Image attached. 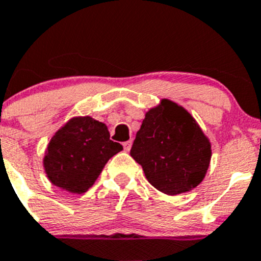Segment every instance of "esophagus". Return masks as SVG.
Here are the masks:
<instances>
[{"label":"esophagus","instance_id":"1","mask_svg":"<svg viewBox=\"0 0 261 261\" xmlns=\"http://www.w3.org/2000/svg\"><path fill=\"white\" fill-rule=\"evenodd\" d=\"M131 145H133V142L131 140H127V142L123 143V148H125V151L128 152L131 149Z\"/></svg>","mask_w":261,"mask_h":261}]
</instances>
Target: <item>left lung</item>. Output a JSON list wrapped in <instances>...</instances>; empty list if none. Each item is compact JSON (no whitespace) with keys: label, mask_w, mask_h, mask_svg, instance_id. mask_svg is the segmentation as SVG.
<instances>
[{"label":"left lung","mask_w":261,"mask_h":261,"mask_svg":"<svg viewBox=\"0 0 261 261\" xmlns=\"http://www.w3.org/2000/svg\"><path fill=\"white\" fill-rule=\"evenodd\" d=\"M148 182L159 191H191L210 166L211 143L191 114L170 100L145 113L130 151Z\"/></svg>","instance_id":"1"}]
</instances>
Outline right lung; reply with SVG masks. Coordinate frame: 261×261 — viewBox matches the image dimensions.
I'll use <instances>...</instances> for the list:
<instances>
[{
  "instance_id": "1",
  "label": "right lung",
  "mask_w": 261,
  "mask_h": 261,
  "mask_svg": "<svg viewBox=\"0 0 261 261\" xmlns=\"http://www.w3.org/2000/svg\"><path fill=\"white\" fill-rule=\"evenodd\" d=\"M105 123L91 117H75L49 142L44 169L55 186L83 194L92 186L109 159L123 149L110 140Z\"/></svg>"
}]
</instances>
